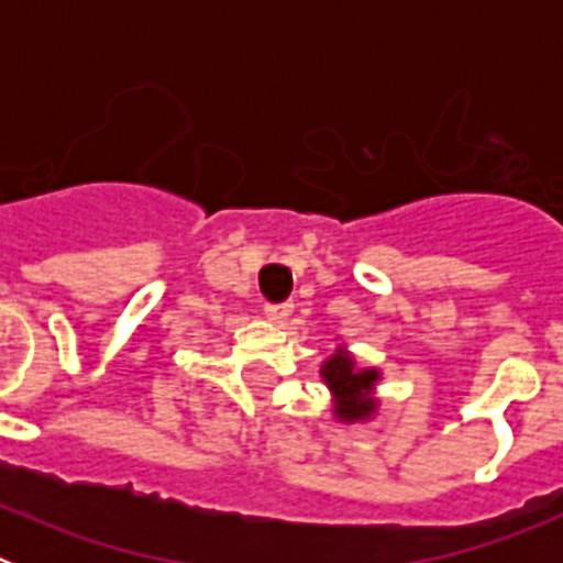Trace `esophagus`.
Listing matches in <instances>:
<instances>
[{"instance_id": "1", "label": "esophagus", "mask_w": 563, "mask_h": 563, "mask_svg": "<svg viewBox=\"0 0 563 563\" xmlns=\"http://www.w3.org/2000/svg\"><path fill=\"white\" fill-rule=\"evenodd\" d=\"M290 312H292V305H267L265 307L267 321H273V324H285L287 318H290Z\"/></svg>"}]
</instances>
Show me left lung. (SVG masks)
<instances>
[{
  "mask_svg": "<svg viewBox=\"0 0 563 563\" xmlns=\"http://www.w3.org/2000/svg\"><path fill=\"white\" fill-rule=\"evenodd\" d=\"M321 383L332 395V417L343 426L355 422H369L380 411V397H377V383L383 380V372L377 366H363L352 355L346 343H335L330 357L321 361Z\"/></svg>",
  "mask_w": 563,
  "mask_h": 563,
  "instance_id": "obj_1",
  "label": "left lung"
}]
</instances>
